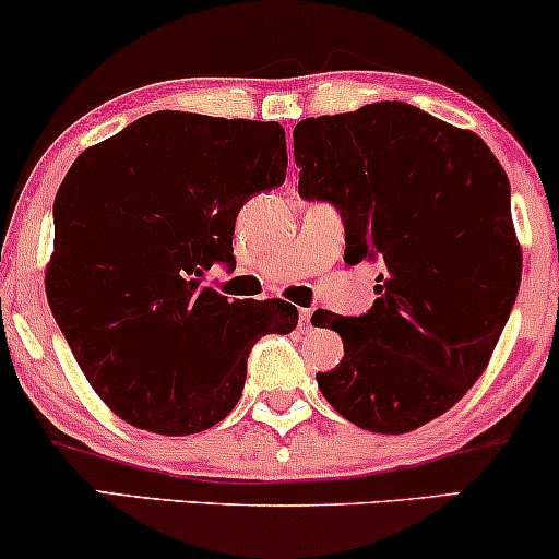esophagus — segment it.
Here are the masks:
<instances>
[{"label":"esophagus","mask_w":559,"mask_h":559,"mask_svg":"<svg viewBox=\"0 0 559 559\" xmlns=\"http://www.w3.org/2000/svg\"><path fill=\"white\" fill-rule=\"evenodd\" d=\"M299 320H301V329L310 331L312 329V307H301Z\"/></svg>","instance_id":"obj_1"}]
</instances>
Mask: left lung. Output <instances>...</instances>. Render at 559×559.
Returning <instances> with one entry per match:
<instances>
[{
    "label": "left lung",
    "instance_id": "1",
    "mask_svg": "<svg viewBox=\"0 0 559 559\" xmlns=\"http://www.w3.org/2000/svg\"><path fill=\"white\" fill-rule=\"evenodd\" d=\"M299 194L342 213L344 260L383 262L368 312H316L344 342L323 396L365 431L407 433L478 381L515 305L521 243L493 152L404 102L294 128Z\"/></svg>",
    "mask_w": 559,
    "mask_h": 559
}]
</instances>
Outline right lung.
Instances as JSON below:
<instances>
[{
  "label": "right lung",
  "mask_w": 559,
  "mask_h": 559,
  "mask_svg": "<svg viewBox=\"0 0 559 559\" xmlns=\"http://www.w3.org/2000/svg\"><path fill=\"white\" fill-rule=\"evenodd\" d=\"M278 123L163 110L88 146L55 197L47 299L75 362L118 418L189 436L239 402L265 333L297 329L281 299L202 286L234 262L236 215L286 181Z\"/></svg>",
  "instance_id": "right-lung-1"
}]
</instances>
